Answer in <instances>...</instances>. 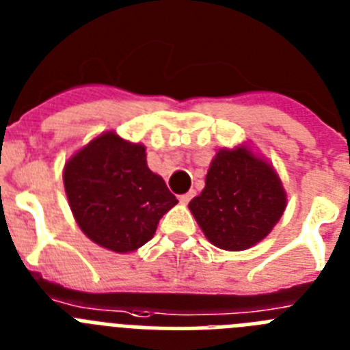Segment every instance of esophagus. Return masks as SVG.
I'll list each match as a JSON object with an SVG mask.
<instances>
[{
	"label": "esophagus",
	"mask_w": 350,
	"mask_h": 350,
	"mask_svg": "<svg viewBox=\"0 0 350 350\" xmlns=\"http://www.w3.org/2000/svg\"><path fill=\"white\" fill-rule=\"evenodd\" d=\"M194 196H196V191H189V193L182 194V196H180V202H182V203H189Z\"/></svg>",
	"instance_id": "obj_1"
}]
</instances>
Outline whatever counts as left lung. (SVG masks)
Wrapping results in <instances>:
<instances>
[{
    "label": "left lung",
    "mask_w": 350,
    "mask_h": 350,
    "mask_svg": "<svg viewBox=\"0 0 350 350\" xmlns=\"http://www.w3.org/2000/svg\"><path fill=\"white\" fill-rule=\"evenodd\" d=\"M286 202L273 166L240 145L215 154L205 189L191 200L189 210L210 243L224 250H245L273 230Z\"/></svg>",
    "instance_id": "left-lung-1"
}]
</instances>
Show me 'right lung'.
<instances>
[{
	"instance_id": "1",
	"label": "right lung",
	"mask_w": 350,
	"mask_h": 350,
	"mask_svg": "<svg viewBox=\"0 0 350 350\" xmlns=\"http://www.w3.org/2000/svg\"><path fill=\"white\" fill-rule=\"evenodd\" d=\"M64 191L80 230L92 242L124 254L154 237L159 219L178 200L150 172L142 144L107 131L64 165Z\"/></svg>"
}]
</instances>
